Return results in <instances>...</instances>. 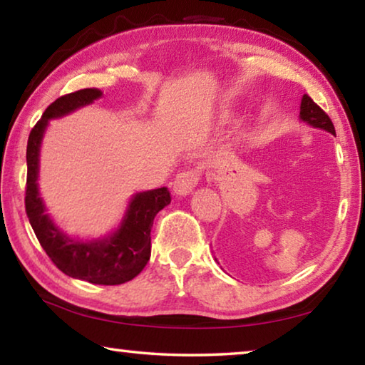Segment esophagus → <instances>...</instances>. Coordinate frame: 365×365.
Returning <instances> with one entry per match:
<instances>
[{
    "instance_id": "obj_1",
    "label": "esophagus",
    "mask_w": 365,
    "mask_h": 365,
    "mask_svg": "<svg viewBox=\"0 0 365 365\" xmlns=\"http://www.w3.org/2000/svg\"><path fill=\"white\" fill-rule=\"evenodd\" d=\"M200 179V170L199 168H189L179 173L173 181V190L178 195H187L194 190Z\"/></svg>"
}]
</instances>
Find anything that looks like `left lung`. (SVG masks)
<instances>
[{
  "label": "left lung",
  "mask_w": 365,
  "mask_h": 365,
  "mask_svg": "<svg viewBox=\"0 0 365 365\" xmlns=\"http://www.w3.org/2000/svg\"><path fill=\"white\" fill-rule=\"evenodd\" d=\"M299 118L302 119L304 123L310 124V126H312V128L324 129V130H327V133L336 135V133H334V126H333L330 116H328L327 113L322 110L320 106L315 103L312 98L309 97V95H304L302 100H301Z\"/></svg>",
  "instance_id": "obj_1"
}]
</instances>
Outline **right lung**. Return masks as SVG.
<instances>
[{
	"label": "right lung",
	"instance_id": "add662e5",
	"mask_svg": "<svg viewBox=\"0 0 365 365\" xmlns=\"http://www.w3.org/2000/svg\"><path fill=\"white\" fill-rule=\"evenodd\" d=\"M100 97L98 88H82L63 95L48 106L31 130L27 140L26 213L40 246L59 270L68 277L93 284L115 286L130 282L147 265L152 250L153 218L171 202L170 190L160 187L133 195L121 226L111 236L95 241H77L63 235L53 223L37 184L40 143L48 119L61 118Z\"/></svg>",
	"mask_w": 365,
	"mask_h": 365
}]
</instances>
